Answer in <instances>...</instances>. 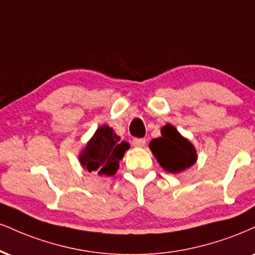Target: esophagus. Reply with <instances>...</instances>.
Returning <instances> with one entry per match:
<instances>
[{"mask_svg":"<svg viewBox=\"0 0 255 255\" xmlns=\"http://www.w3.org/2000/svg\"><path fill=\"white\" fill-rule=\"evenodd\" d=\"M145 145H146V139H142V137H135V139H133V146L143 147Z\"/></svg>","mask_w":255,"mask_h":255,"instance_id":"1","label":"esophagus"}]
</instances>
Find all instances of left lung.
I'll list each match as a JSON object with an SVG mask.
<instances>
[{"mask_svg": "<svg viewBox=\"0 0 255 255\" xmlns=\"http://www.w3.org/2000/svg\"><path fill=\"white\" fill-rule=\"evenodd\" d=\"M149 148L164 170L178 173L195 164L196 149L176 128L166 125L161 128V136L149 142Z\"/></svg>", "mask_w": 255, "mask_h": 255, "instance_id": "1", "label": "left lung"}]
</instances>
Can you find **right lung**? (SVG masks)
I'll list each match as a JSON object with an SVG mask.
<instances>
[{"mask_svg":"<svg viewBox=\"0 0 255 255\" xmlns=\"http://www.w3.org/2000/svg\"><path fill=\"white\" fill-rule=\"evenodd\" d=\"M128 148L129 143L120 141L109 126H102L82 152L81 162L89 172L94 171L98 174L114 176L119 168V161Z\"/></svg>","mask_w":255,"mask_h":255,"instance_id":"right-lung-1","label":"right lung"}]
</instances>
